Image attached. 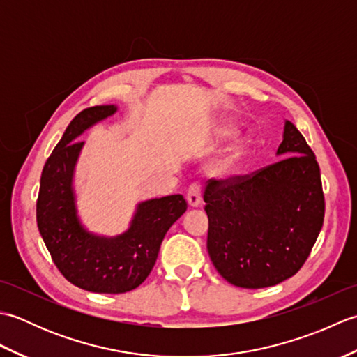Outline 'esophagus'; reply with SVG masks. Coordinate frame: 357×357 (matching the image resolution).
<instances>
[{
    "label": "esophagus",
    "instance_id": "34e87169",
    "mask_svg": "<svg viewBox=\"0 0 357 357\" xmlns=\"http://www.w3.org/2000/svg\"><path fill=\"white\" fill-rule=\"evenodd\" d=\"M201 193H202L201 183H193L190 187H188L187 201H188V204H190L192 207L201 206Z\"/></svg>",
    "mask_w": 357,
    "mask_h": 357
}]
</instances>
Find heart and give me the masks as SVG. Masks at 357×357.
I'll list each match as a JSON object with an SVG mask.
<instances>
[{"instance_id": "obj_1", "label": "heart", "mask_w": 357, "mask_h": 357, "mask_svg": "<svg viewBox=\"0 0 357 357\" xmlns=\"http://www.w3.org/2000/svg\"><path fill=\"white\" fill-rule=\"evenodd\" d=\"M236 130H238V128H236V126H234L233 123H227V124H224V126L221 127V130H219V133H221V136H224V138H229V136H233L234 133H236ZM248 144H250L248 139H242V141L234 144V146L230 149L229 153H227L225 156H222V158L219 159V161L215 164L213 172H215L216 174H225V173H229V172L233 169V167H234V164H236V162L239 161V159L247 153Z\"/></svg>"}]
</instances>
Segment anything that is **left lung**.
Returning a JSON list of instances; mask_svg holds the SVG:
<instances>
[{"mask_svg": "<svg viewBox=\"0 0 357 357\" xmlns=\"http://www.w3.org/2000/svg\"><path fill=\"white\" fill-rule=\"evenodd\" d=\"M278 155L285 158L250 174L210 179L204 192L210 259L241 288H265L294 276L324 224L319 164L290 121Z\"/></svg>", "mask_w": 357, "mask_h": 357, "instance_id": "left-lung-1", "label": "left lung"}]
</instances>
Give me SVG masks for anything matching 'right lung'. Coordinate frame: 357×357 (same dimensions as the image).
I'll list each match as a JSON object with an SVG mask.
<instances>
[{
  "instance_id": "add662e5",
  "label": "right lung",
  "mask_w": 357,
  "mask_h": 357,
  "mask_svg": "<svg viewBox=\"0 0 357 357\" xmlns=\"http://www.w3.org/2000/svg\"><path fill=\"white\" fill-rule=\"evenodd\" d=\"M115 112V105H95L72 119L45 161L36 201L38 230L56 268L82 290L109 294L130 291L147 279L165 233L187 210L183 195H170L141 202L128 230L116 238L96 236L82 227L72 187L84 146L77 138Z\"/></svg>"
}]
</instances>
